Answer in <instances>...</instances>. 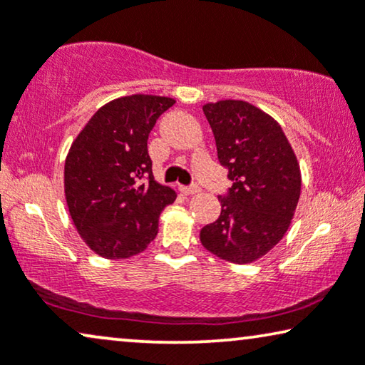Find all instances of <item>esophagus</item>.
I'll return each instance as SVG.
<instances>
[{"label": "esophagus", "mask_w": 365, "mask_h": 365, "mask_svg": "<svg viewBox=\"0 0 365 365\" xmlns=\"http://www.w3.org/2000/svg\"><path fill=\"white\" fill-rule=\"evenodd\" d=\"M179 191L182 194H186V196H191V194H197L201 189H199L197 184H191V186H181L179 187Z\"/></svg>", "instance_id": "34e87169"}]
</instances>
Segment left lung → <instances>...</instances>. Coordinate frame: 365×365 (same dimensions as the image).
<instances>
[{
	"mask_svg": "<svg viewBox=\"0 0 365 365\" xmlns=\"http://www.w3.org/2000/svg\"><path fill=\"white\" fill-rule=\"evenodd\" d=\"M217 158L232 187L219 196L221 216L201 229L202 246L234 264L266 256L291 226L301 196V168L281 124L251 103L202 106Z\"/></svg>",
	"mask_w": 365,
	"mask_h": 365,
	"instance_id": "8db88e82",
	"label": "left lung"
}]
</instances>
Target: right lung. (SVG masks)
<instances>
[{
  "label": "right lung",
  "instance_id": "right-lung-1",
  "mask_svg": "<svg viewBox=\"0 0 365 365\" xmlns=\"http://www.w3.org/2000/svg\"><path fill=\"white\" fill-rule=\"evenodd\" d=\"M173 98L133 94L99 108L64 161V196L74 227L104 259H128L158 236L174 189L153 176L148 138ZM148 177L146 183L142 178Z\"/></svg>",
  "mask_w": 365,
  "mask_h": 365
}]
</instances>
